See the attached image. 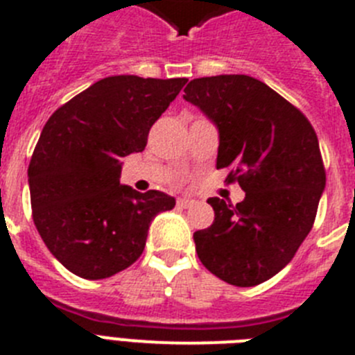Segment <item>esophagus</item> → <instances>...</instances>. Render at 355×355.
<instances>
[{
    "mask_svg": "<svg viewBox=\"0 0 355 355\" xmlns=\"http://www.w3.org/2000/svg\"><path fill=\"white\" fill-rule=\"evenodd\" d=\"M193 205H196V200L187 199V197H183V199H178V208H181V209H187Z\"/></svg>",
    "mask_w": 355,
    "mask_h": 355,
    "instance_id": "1",
    "label": "esophagus"
}]
</instances>
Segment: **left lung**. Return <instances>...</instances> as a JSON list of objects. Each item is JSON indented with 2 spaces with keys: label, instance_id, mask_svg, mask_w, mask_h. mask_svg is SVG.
Here are the masks:
<instances>
[{
  "label": "left lung",
  "instance_id": "obj_1",
  "mask_svg": "<svg viewBox=\"0 0 355 355\" xmlns=\"http://www.w3.org/2000/svg\"><path fill=\"white\" fill-rule=\"evenodd\" d=\"M183 97L216 124V168H231L225 181L245 192L236 206L208 199L215 220L193 233L197 256L233 286L265 283L315 224L325 188L315 130L299 108L245 74L197 78Z\"/></svg>",
  "mask_w": 355,
  "mask_h": 355
}]
</instances>
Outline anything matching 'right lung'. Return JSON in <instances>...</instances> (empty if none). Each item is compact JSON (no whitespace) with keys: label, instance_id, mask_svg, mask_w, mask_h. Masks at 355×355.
Wrapping results in <instances>:
<instances>
[{"label":"right lung","instance_id":"1","mask_svg":"<svg viewBox=\"0 0 355 355\" xmlns=\"http://www.w3.org/2000/svg\"><path fill=\"white\" fill-rule=\"evenodd\" d=\"M187 78L99 80L46 122L28 167L31 215L49 252L72 274L106 279L144 252L158 213L175 206L158 190L121 184V158L146 149Z\"/></svg>","mask_w":355,"mask_h":355}]
</instances>
